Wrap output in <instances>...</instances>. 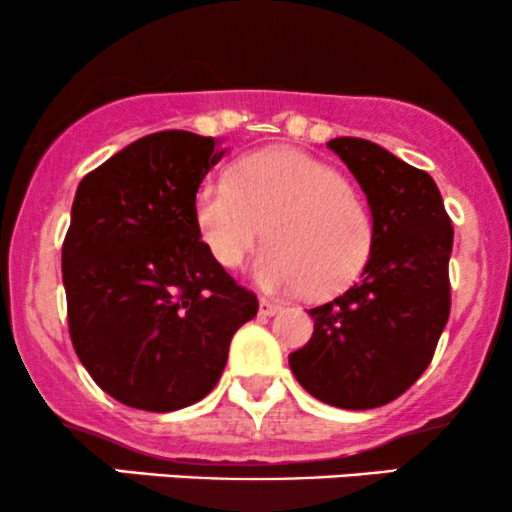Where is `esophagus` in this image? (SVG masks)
Returning <instances> with one entry per match:
<instances>
[{
  "mask_svg": "<svg viewBox=\"0 0 512 512\" xmlns=\"http://www.w3.org/2000/svg\"><path fill=\"white\" fill-rule=\"evenodd\" d=\"M279 310H281L279 303L269 301V298H260V315L262 317H272V315L279 313Z\"/></svg>",
  "mask_w": 512,
  "mask_h": 512,
  "instance_id": "obj_1",
  "label": "esophagus"
}]
</instances>
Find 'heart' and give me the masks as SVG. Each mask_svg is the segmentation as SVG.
<instances>
[{"mask_svg": "<svg viewBox=\"0 0 512 512\" xmlns=\"http://www.w3.org/2000/svg\"><path fill=\"white\" fill-rule=\"evenodd\" d=\"M197 226L214 260L236 269L264 240V289L334 296L361 276L373 252V216L330 163L289 146L245 156L233 175L197 192ZM270 228L267 229L266 226Z\"/></svg>", "mask_w": 512, "mask_h": 512, "instance_id": "1", "label": "heart"}]
</instances>
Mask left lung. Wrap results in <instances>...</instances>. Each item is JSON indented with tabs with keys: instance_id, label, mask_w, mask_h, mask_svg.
I'll list each match as a JSON object with an SVG mask.
<instances>
[{
	"instance_id": "obj_1",
	"label": "left lung",
	"mask_w": 512,
	"mask_h": 512,
	"mask_svg": "<svg viewBox=\"0 0 512 512\" xmlns=\"http://www.w3.org/2000/svg\"><path fill=\"white\" fill-rule=\"evenodd\" d=\"M330 149L354 173L373 214L361 281L310 308L315 330L289 366L310 395L342 409H375L428 368L450 315L452 226L436 182L368 139Z\"/></svg>"
}]
</instances>
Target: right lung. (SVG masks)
<instances>
[{"instance_id": "right-lung-1", "label": "right lung", "mask_w": 512, "mask_h": 512, "mask_svg": "<svg viewBox=\"0 0 512 512\" xmlns=\"http://www.w3.org/2000/svg\"><path fill=\"white\" fill-rule=\"evenodd\" d=\"M223 151L166 129L137 139L79 182L62 243L74 351L127 407L175 411L219 383L257 296L214 260L197 190Z\"/></svg>"}]
</instances>
